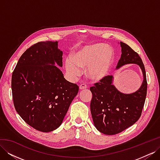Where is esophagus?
I'll return each instance as SVG.
<instances>
[{"instance_id": "34e87169", "label": "esophagus", "mask_w": 160, "mask_h": 160, "mask_svg": "<svg viewBox=\"0 0 160 160\" xmlns=\"http://www.w3.org/2000/svg\"><path fill=\"white\" fill-rule=\"evenodd\" d=\"M87 88V85L86 84H84V83H82L79 85V89L81 90H83V89H85Z\"/></svg>"}]
</instances>
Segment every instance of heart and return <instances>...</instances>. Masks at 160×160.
Listing matches in <instances>:
<instances>
[{
  "mask_svg": "<svg viewBox=\"0 0 160 160\" xmlns=\"http://www.w3.org/2000/svg\"><path fill=\"white\" fill-rule=\"evenodd\" d=\"M114 61V51L109 45L102 43L84 47L66 59V69L72 77H79L80 68L88 67L86 74L93 81H99L108 75Z\"/></svg>",
  "mask_w": 160,
  "mask_h": 160,
  "instance_id": "obj_1",
  "label": "heart"
}]
</instances>
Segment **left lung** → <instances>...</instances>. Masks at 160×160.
Here are the masks:
<instances>
[{"label":"left lung","mask_w":160,"mask_h":160,"mask_svg":"<svg viewBox=\"0 0 160 160\" xmlns=\"http://www.w3.org/2000/svg\"><path fill=\"white\" fill-rule=\"evenodd\" d=\"M122 56L116 68L135 63L143 72L142 85L131 94L121 93L112 85L113 76L108 75L95 83L90 90L93 94L90 108L95 128L105 135H115L132 126L142 115L147 95L148 83L145 67L138 52L120 42Z\"/></svg>","instance_id":"8db88e82"}]
</instances>
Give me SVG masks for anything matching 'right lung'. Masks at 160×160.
<instances>
[{
	"label": "right lung",
	"instance_id": "1",
	"mask_svg": "<svg viewBox=\"0 0 160 160\" xmlns=\"http://www.w3.org/2000/svg\"><path fill=\"white\" fill-rule=\"evenodd\" d=\"M58 42H38L27 49L12 74L13 103L17 112L30 126L42 132L59 128L79 92L54 65L62 66Z\"/></svg>",
	"mask_w": 160,
	"mask_h": 160
}]
</instances>
